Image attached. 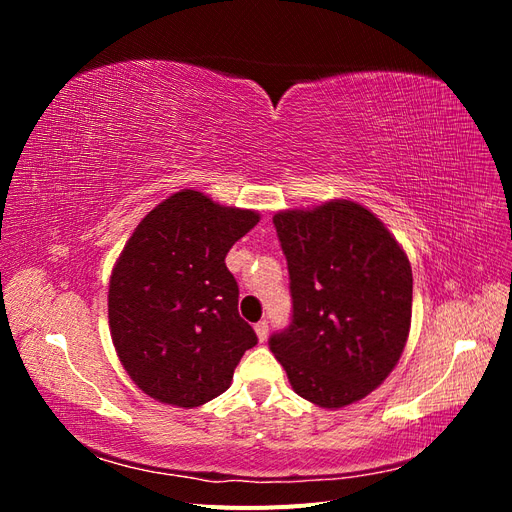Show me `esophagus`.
<instances>
[{
  "label": "esophagus",
  "mask_w": 512,
  "mask_h": 512,
  "mask_svg": "<svg viewBox=\"0 0 512 512\" xmlns=\"http://www.w3.org/2000/svg\"><path fill=\"white\" fill-rule=\"evenodd\" d=\"M256 335H258V339L260 342H267V335H269V322L267 320H260V322H256Z\"/></svg>",
  "instance_id": "esophagus-1"
}]
</instances>
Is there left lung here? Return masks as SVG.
<instances>
[{"label":"left lung","instance_id":"1","mask_svg":"<svg viewBox=\"0 0 512 512\" xmlns=\"http://www.w3.org/2000/svg\"><path fill=\"white\" fill-rule=\"evenodd\" d=\"M288 262L292 320L269 348L292 389L320 408H344L386 380L412 318L406 252L369 209L331 200L273 215Z\"/></svg>","mask_w":512,"mask_h":512}]
</instances>
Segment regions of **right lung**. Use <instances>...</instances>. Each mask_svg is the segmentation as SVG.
<instances>
[{
    "instance_id": "right-lung-1",
    "label": "right lung",
    "mask_w": 512,
    "mask_h": 512,
    "mask_svg": "<svg viewBox=\"0 0 512 512\" xmlns=\"http://www.w3.org/2000/svg\"><path fill=\"white\" fill-rule=\"evenodd\" d=\"M258 220L256 211L183 190L132 232L108 286V322L121 365L149 397L203 406L228 389L241 356L258 344L224 262Z\"/></svg>"
}]
</instances>
